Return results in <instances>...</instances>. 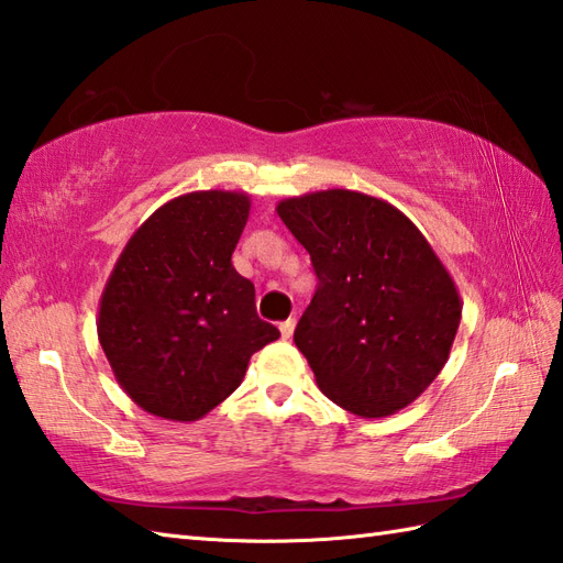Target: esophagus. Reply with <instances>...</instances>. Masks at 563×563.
<instances>
[{"mask_svg":"<svg viewBox=\"0 0 563 563\" xmlns=\"http://www.w3.org/2000/svg\"><path fill=\"white\" fill-rule=\"evenodd\" d=\"M292 331H295V319H287V321L280 323V333H283L285 341H287V338H292Z\"/></svg>","mask_w":563,"mask_h":563,"instance_id":"obj_1","label":"esophagus"}]
</instances>
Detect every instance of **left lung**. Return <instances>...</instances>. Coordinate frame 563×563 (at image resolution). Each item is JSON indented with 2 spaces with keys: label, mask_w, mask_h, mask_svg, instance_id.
<instances>
[{
  "label": "left lung",
  "mask_w": 563,
  "mask_h": 563,
  "mask_svg": "<svg viewBox=\"0 0 563 563\" xmlns=\"http://www.w3.org/2000/svg\"><path fill=\"white\" fill-rule=\"evenodd\" d=\"M276 211L319 278L295 345L321 394L367 420L420 398L449 360L463 311L424 234L396 206L350 189L292 196Z\"/></svg>",
  "instance_id": "1"
}]
</instances>
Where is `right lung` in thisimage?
Wrapping results in <instances>:
<instances>
[{"mask_svg": "<svg viewBox=\"0 0 563 563\" xmlns=\"http://www.w3.org/2000/svg\"><path fill=\"white\" fill-rule=\"evenodd\" d=\"M250 206V194L222 189L163 203L104 285V357L124 394L163 420H201L242 384L254 352L280 338L232 266Z\"/></svg>", "mask_w": 563, "mask_h": 563, "instance_id": "right-lung-1", "label": "right lung"}]
</instances>
